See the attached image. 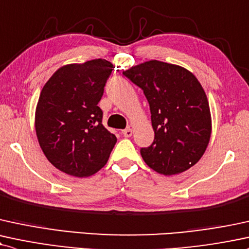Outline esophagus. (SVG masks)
<instances>
[{
	"instance_id": "34e87169",
	"label": "esophagus",
	"mask_w": 249,
	"mask_h": 249,
	"mask_svg": "<svg viewBox=\"0 0 249 249\" xmlns=\"http://www.w3.org/2000/svg\"><path fill=\"white\" fill-rule=\"evenodd\" d=\"M122 133L125 138H130L131 136H132V128H130V127L125 128V130L122 131Z\"/></svg>"
}]
</instances>
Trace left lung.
I'll return each instance as SVG.
<instances>
[{"mask_svg": "<svg viewBox=\"0 0 249 249\" xmlns=\"http://www.w3.org/2000/svg\"><path fill=\"white\" fill-rule=\"evenodd\" d=\"M143 90L151 109L154 142L140 153L163 175L185 172L199 161L210 142L212 123L204 89L181 66L149 60L123 71Z\"/></svg>", "mask_w": 249, "mask_h": 249, "instance_id": "1", "label": "left lung"}]
</instances>
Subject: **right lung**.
Wrapping results in <instances>:
<instances>
[{"label": "right lung", "instance_id": "1", "mask_svg": "<svg viewBox=\"0 0 249 249\" xmlns=\"http://www.w3.org/2000/svg\"><path fill=\"white\" fill-rule=\"evenodd\" d=\"M112 64L95 59L60 67L41 89L35 126L40 148L55 168L86 178L106 166L115 134L102 124L97 106Z\"/></svg>", "mask_w": 249, "mask_h": 249}]
</instances>
